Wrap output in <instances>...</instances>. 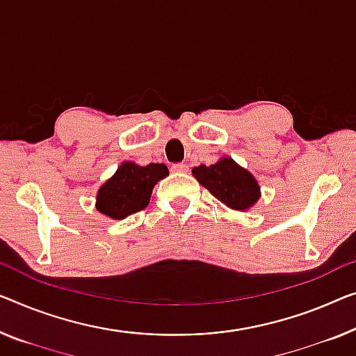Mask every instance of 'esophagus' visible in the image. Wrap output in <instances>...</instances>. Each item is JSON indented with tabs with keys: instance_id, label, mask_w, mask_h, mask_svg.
<instances>
[{
	"instance_id": "1",
	"label": "esophagus",
	"mask_w": 356,
	"mask_h": 356,
	"mask_svg": "<svg viewBox=\"0 0 356 356\" xmlns=\"http://www.w3.org/2000/svg\"><path fill=\"white\" fill-rule=\"evenodd\" d=\"M171 171H174V172H187V164H184V163L172 164Z\"/></svg>"
}]
</instances>
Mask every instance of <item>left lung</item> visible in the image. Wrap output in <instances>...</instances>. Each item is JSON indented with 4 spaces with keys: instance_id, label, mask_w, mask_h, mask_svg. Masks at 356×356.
I'll return each instance as SVG.
<instances>
[{
    "instance_id": "left-lung-1",
    "label": "left lung",
    "mask_w": 356,
    "mask_h": 356,
    "mask_svg": "<svg viewBox=\"0 0 356 356\" xmlns=\"http://www.w3.org/2000/svg\"><path fill=\"white\" fill-rule=\"evenodd\" d=\"M192 174L198 182L209 190L220 203L235 211H246L261 198V187L248 169L241 168L230 156L206 166H196Z\"/></svg>"
}]
</instances>
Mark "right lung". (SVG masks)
I'll return each instance as SVG.
<instances>
[{"label": "right lung", "mask_w": 356, "mask_h": 356, "mask_svg": "<svg viewBox=\"0 0 356 356\" xmlns=\"http://www.w3.org/2000/svg\"><path fill=\"white\" fill-rule=\"evenodd\" d=\"M168 174V166L163 163L139 166L132 161H124L99 188L95 208L110 219H124L147 208L153 187Z\"/></svg>", "instance_id": "add662e5"}]
</instances>
